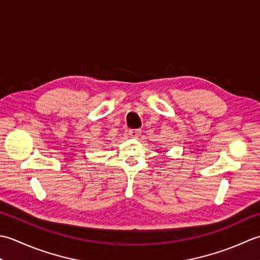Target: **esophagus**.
I'll use <instances>...</instances> for the list:
<instances>
[{"label":"esophagus","instance_id":"esophagus-1","mask_svg":"<svg viewBox=\"0 0 260 260\" xmlns=\"http://www.w3.org/2000/svg\"><path fill=\"white\" fill-rule=\"evenodd\" d=\"M141 134V130L140 129H131L129 130V136L131 138H134V139H137V138H139Z\"/></svg>","mask_w":260,"mask_h":260}]
</instances>
